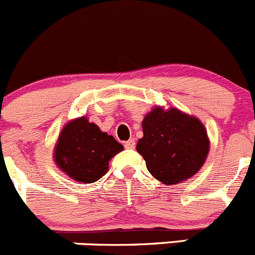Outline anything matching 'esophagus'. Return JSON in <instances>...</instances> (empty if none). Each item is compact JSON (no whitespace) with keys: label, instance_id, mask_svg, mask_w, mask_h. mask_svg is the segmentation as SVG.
I'll use <instances>...</instances> for the list:
<instances>
[{"label":"esophagus","instance_id":"1","mask_svg":"<svg viewBox=\"0 0 255 255\" xmlns=\"http://www.w3.org/2000/svg\"><path fill=\"white\" fill-rule=\"evenodd\" d=\"M135 143H136L135 140H133V138H130V140L127 141L124 145H125V147H127V148H133V147H135Z\"/></svg>","mask_w":255,"mask_h":255}]
</instances>
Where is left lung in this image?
I'll return each instance as SVG.
<instances>
[{"instance_id": "8db88e82", "label": "left lung", "mask_w": 255, "mask_h": 255, "mask_svg": "<svg viewBox=\"0 0 255 255\" xmlns=\"http://www.w3.org/2000/svg\"><path fill=\"white\" fill-rule=\"evenodd\" d=\"M136 150L148 172L165 185H178L200 171L210 151L207 130L196 117L155 107L142 120Z\"/></svg>"}]
</instances>
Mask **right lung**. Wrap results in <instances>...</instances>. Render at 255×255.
Returning <instances> with one entry per match:
<instances>
[{"label": "right lung", "mask_w": 255, "mask_h": 255, "mask_svg": "<svg viewBox=\"0 0 255 255\" xmlns=\"http://www.w3.org/2000/svg\"><path fill=\"white\" fill-rule=\"evenodd\" d=\"M123 150L124 146L112 135L83 117L62 128L55 143L54 161L73 180L93 183L108 172L109 161Z\"/></svg>", "instance_id": "1"}]
</instances>
